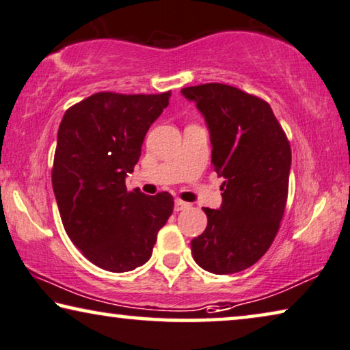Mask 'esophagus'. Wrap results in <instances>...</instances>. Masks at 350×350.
<instances>
[{
    "label": "esophagus",
    "mask_w": 350,
    "mask_h": 350,
    "mask_svg": "<svg viewBox=\"0 0 350 350\" xmlns=\"http://www.w3.org/2000/svg\"><path fill=\"white\" fill-rule=\"evenodd\" d=\"M189 207H190L189 202H185V201H182V200H176L174 201V211L176 212L184 211V208H189Z\"/></svg>",
    "instance_id": "obj_1"
}]
</instances>
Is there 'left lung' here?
<instances>
[{"label": "left lung", "mask_w": 350, "mask_h": 350, "mask_svg": "<svg viewBox=\"0 0 350 350\" xmlns=\"http://www.w3.org/2000/svg\"><path fill=\"white\" fill-rule=\"evenodd\" d=\"M204 116L220 208L204 207L207 226L191 241L196 264L217 275L252 267L270 248L288 200L291 144L262 98L223 83L184 88Z\"/></svg>", "instance_id": "obj_1"}]
</instances>
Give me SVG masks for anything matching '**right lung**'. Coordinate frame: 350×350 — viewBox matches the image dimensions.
<instances>
[{
  "mask_svg": "<svg viewBox=\"0 0 350 350\" xmlns=\"http://www.w3.org/2000/svg\"><path fill=\"white\" fill-rule=\"evenodd\" d=\"M171 92H97L67 109L58 130L51 184L67 236L85 258L122 273L148 262L173 213L168 191L125 187L146 133Z\"/></svg>",
  "mask_w": 350,
  "mask_h": 350,
  "instance_id": "add662e5",
  "label": "right lung"
}]
</instances>
